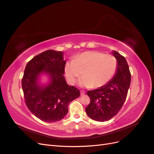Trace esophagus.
<instances>
[{
    "instance_id": "1",
    "label": "esophagus",
    "mask_w": 154,
    "mask_h": 154,
    "mask_svg": "<svg viewBox=\"0 0 154 154\" xmlns=\"http://www.w3.org/2000/svg\"><path fill=\"white\" fill-rule=\"evenodd\" d=\"M86 93V92L84 91H81V95H84Z\"/></svg>"
}]
</instances>
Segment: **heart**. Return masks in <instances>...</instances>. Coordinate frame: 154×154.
<instances>
[{"label": "heart", "instance_id": "heart-1", "mask_svg": "<svg viewBox=\"0 0 154 154\" xmlns=\"http://www.w3.org/2000/svg\"><path fill=\"white\" fill-rule=\"evenodd\" d=\"M117 61L112 54L100 51H86L77 55L73 61H68L65 66L66 77L71 84L82 75L80 83L94 88L103 86L114 75Z\"/></svg>", "mask_w": 154, "mask_h": 154}]
</instances>
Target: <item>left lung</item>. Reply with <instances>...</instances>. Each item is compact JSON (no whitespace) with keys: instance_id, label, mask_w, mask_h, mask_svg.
I'll return each mask as SVG.
<instances>
[{"instance_id":"8db88e82","label":"left lung","mask_w":154,"mask_h":154,"mask_svg":"<svg viewBox=\"0 0 154 154\" xmlns=\"http://www.w3.org/2000/svg\"><path fill=\"white\" fill-rule=\"evenodd\" d=\"M113 54L118 63L116 75L104 86L87 92L90 103L86 112L96 121H109L117 114L126 101L130 86L131 77L126 58L115 51Z\"/></svg>"}]
</instances>
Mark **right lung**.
I'll return each instance as SVG.
<instances>
[{
  "label": "right lung",
  "mask_w": 154,
  "mask_h": 154,
  "mask_svg": "<svg viewBox=\"0 0 154 154\" xmlns=\"http://www.w3.org/2000/svg\"><path fill=\"white\" fill-rule=\"evenodd\" d=\"M66 61L63 52L48 50L28 62L21 80L25 104L38 119L45 122H54L63 118L68 112V105L80 96V91L69 86L63 75ZM45 72L51 82L45 88L37 84V77Z\"/></svg>",
  "instance_id": "add662e5"
}]
</instances>
